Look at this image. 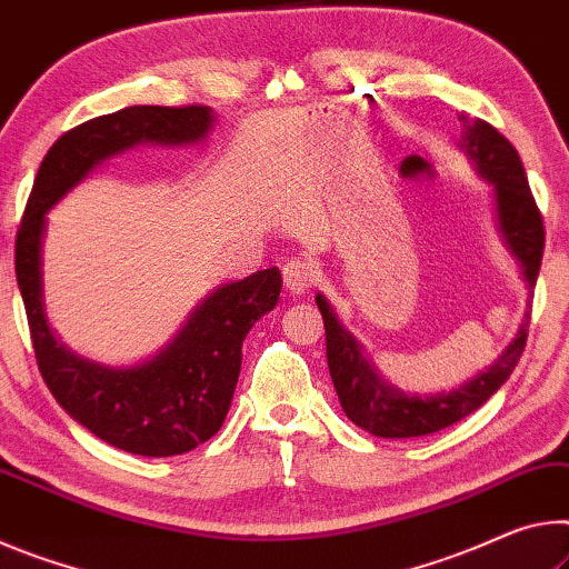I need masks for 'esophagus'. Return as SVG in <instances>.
I'll use <instances>...</instances> for the list:
<instances>
[{
    "mask_svg": "<svg viewBox=\"0 0 569 569\" xmlns=\"http://www.w3.org/2000/svg\"><path fill=\"white\" fill-rule=\"evenodd\" d=\"M284 274V287L292 295H305L312 290L315 282H318V267H315L310 259H290L282 269Z\"/></svg>",
    "mask_w": 569,
    "mask_h": 569,
    "instance_id": "esophagus-1",
    "label": "esophagus"
}]
</instances>
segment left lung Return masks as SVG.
<instances>
[{"label":"left lung","instance_id":"obj_1","mask_svg":"<svg viewBox=\"0 0 569 569\" xmlns=\"http://www.w3.org/2000/svg\"><path fill=\"white\" fill-rule=\"evenodd\" d=\"M459 120L463 123V148H467L483 179L495 183L499 229L511 254L519 259L521 274H525L529 290H532L537 284L539 267H542L545 223L532 191H529L521 158L517 148L487 120L469 116H459ZM315 302L322 312L325 340H328V368L342 411L352 423L366 428L372 436H380V439H413V436L436 433L467 418L507 383L527 346L529 315L519 328L515 342L501 352L495 366L487 368V372H479L469 383L449 390V393L426 398L408 396L403 390L388 386L378 376L376 368L362 356L358 342L352 340V335L342 330L328 300L318 295Z\"/></svg>","mask_w":569,"mask_h":569}]
</instances>
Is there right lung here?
<instances>
[{
    "instance_id": "1",
    "label": "right lung",
    "mask_w": 569,
    "mask_h": 569,
    "mask_svg": "<svg viewBox=\"0 0 569 569\" xmlns=\"http://www.w3.org/2000/svg\"><path fill=\"white\" fill-rule=\"evenodd\" d=\"M211 123L207 106H130L70 128L42 158L17 229L14 272L42 380L74 421L128 453H186L219 431L239 380L241 342L277 305L282 274L269 267L219 287L153 360L126 370L102 368L64 350L44 320V213L106 158L143 141H201Z\"/></svg>"
}]
</instances>
